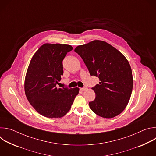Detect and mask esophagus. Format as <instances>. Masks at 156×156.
Segmentation results:
<instances>
[{
  "label": "esophagus",
  "mask_w": 156,
  "mask_h": 156,
  "mask_svg": "<svg viewBox=\"0 0 156 156\" xmlns=\"http://www.w3.org/2000/svg\"><path fill=\"white\" fill-rule=\"evenodd\" d=\"M80 90H81V91H85V90H87V87H81V88H80Z\"/></svg>",
  "instance_id": "esophagus-1"
}]
</instances>
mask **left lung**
<instances>
[{"instance_id":"1","label":"left lung","mask_w":156,"mask_h":156,"mask_svg":"<svg viewBox=\"0 0 156 156\" xmlns=\"http://www.w3.org/2000/svg\"><path fill=\"white\" fill-rule=\"evenodd\" d=\"M75 52L82 58L90 75L100 80L92 87L96 98L89 102L91 109L103 118L119 115L127 105L133 89L132 72L127 59L109 44L99 40L78 46Z\"/></svg>"}]
</instances>
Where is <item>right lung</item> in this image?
<instances>
[{
	"label": "right lung",
	"instance_id": "right-lung-1",
	"mask_svg": "<svg viewBox=\"0 0 156 156\" xmlns=\"http://www.w3.org/2000/svg\"><path fill=\"white\" fill-rule=\"evenodd\" d=\"M73 48L44 44L31 60L25 81L26 96L34 108L48 118L64 116L71 108L79 88H57L63 74L62 62Z\"/></svg>",
	"mask_w": 156,
	"mask_h": 156
}]
</instances>
